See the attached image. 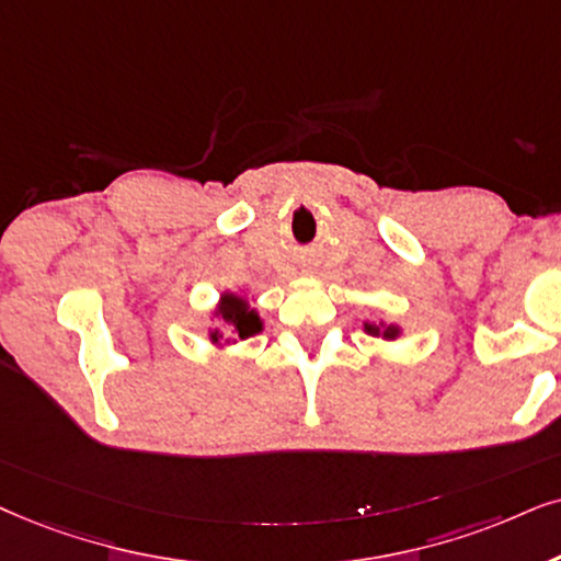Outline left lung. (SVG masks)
<instances>
[{"mask_svg":"<svg viewBox=\"0 0 561 561\" xmlns=\"http://www.w3.org/2000/svg\"><path fill=\"white\" fill-rule=\"evenodd\" d=\"M363 331L367 336L386 339V342H396L403 336V329L399 323H386V321H363Z\"/></svg>","mask_w":561,"mask_h":561,"instance_id":"left-lung-1","label":"left lung"}]
</instances>
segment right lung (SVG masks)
Segmentation results:
<instances>
[{"mask_svg": "<svg viewBox=\"0 0 561 561\" xmlns=\"http://www.w3.org/2000/svg\"><path fill=\"white\" fill-rule=\"evenodd\" d=\"M261 331H264V318L256 308H251L248 297L232 293V289H222L217 305L209 310V344L217 350H228V346L245 342Z\"/></svg>", "mask_w": 561, "mask_h": 561, "instance_id": "add662e5", "label": "right lung"}]
</instances>
